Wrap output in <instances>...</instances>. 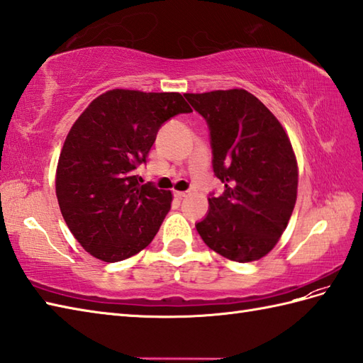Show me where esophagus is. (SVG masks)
I'll return each mask as SVG.
<instances>
[{"mask_svg":"<svg viewBox=\"0 0 363 363\" xmlns=\"http://www.w3.org/2000/svg\"><path fill=\"white\" fill-rule=\"evenodd\" d=\"M187 193L189 191H174V198L176 199H182V198L187 196Z\"/></svg>","mask_w":363,"mask_h":363,"instance_id":"34e87169","label":"esophagus"}]
</instances>
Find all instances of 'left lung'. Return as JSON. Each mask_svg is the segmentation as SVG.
<instances>
[{
    "instance_id": "obj_1",
    "label": "left lung",
    "mask_w": 363,
    "mask_h": 363,
    "mask_svg": "<svg viewBox=\"0 0 363 363\" xmlns=\"http://www.w3.org/2000/svg\"><path fill=\"white\" fill-rule=\"evenodd\" d=\"M184 96L208 123L213 172L225 187L221 196L208 198V213L196 230L224 258H263L288 227L297 201L298 167L289 136L246 89Z\"/></svg>"
}]
</instances>
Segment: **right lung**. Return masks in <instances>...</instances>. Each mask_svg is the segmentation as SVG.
Listing matches in <instances>:
<instances>
[{"label":"right lung","instance_id":"obj_1","mask_svg":"<svg viewBox=\"0 0 363 363\" xmlns=\"http://www.w3.org/2000/svg\"><path fill=\"white\" fill-rule=\"evenodd\" d=\"M191 108L179 92L109 89L96 97L65 139L55 193L74 238L97 259L116 263L153 241L172 207L170 190L140 185L159 126Z\"/></svg>","mask_w":363,"mask_h":363}]
</instances>
